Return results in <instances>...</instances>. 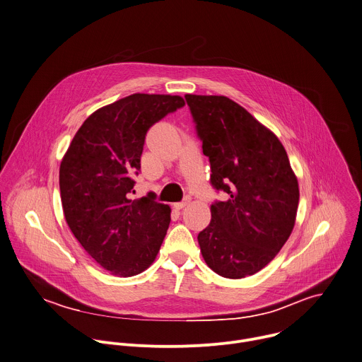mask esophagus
<instances>
[{"label": "esophagus", "instance_id": "1", "mask_svg": "<svg viewBox=\"0 0 362 362\" xmlns=\"http://www.w3.org/2000/svg\"><path fill=\"white\" fill-rule=\"evenodd\" d=\"M187 204H189V200L186 199V200L180 202V203H175V204H173V207H175V210H182V209H185Z\"/></svg>", "mask_w": 362, "mask_h": 362}]
</instances>
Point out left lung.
I'll return each mask as SVG.
<instances>
[{
    "mask_svg": "<svg viewBox=\"0 0 362 362\" xmlns=\"http://www.w3.org/2000/svg\"><path fill=\"white\" fill-rule=\"evenodd\" d=\"M185 98L210 160V183L228 194L211 204V221L199 233L202 255L220 276L254 275L276 257L295 226L299 185L288 153L274 132L228 97Z\"/></svg>",
    "mask_w": 362,
    "mask_h": 362,
    "instance_id": "left-lung-1",
    "label": "left lung"
}]
</instances>
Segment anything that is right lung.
<instances>
[{"label": "right lung", "instance_id": "1", "mask_svg": "<svg viewBox=\"0 0 362 362\" xmlns=\"http://www.w3.org/2000/svg\"><path fill=\"white\" fill-rule=\"evenodd\" d=\"M185 105L179 95L132 94L93 112L76 132L59 170L64 218L73 235L117 276L144 272L156 258L170 207L151 193L132 200L148 129Z\"/></svg>", "mask_w": 362, "mask_h": 362}]
</instances>
